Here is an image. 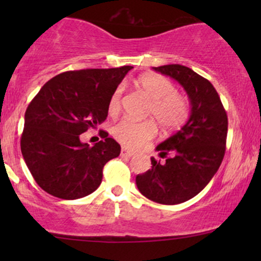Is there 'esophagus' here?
I'll use <instances>...</instances> for the list:
<instances>
[{"label": "esophagus", "instance_id": "1", "mask_svg": "<svg viewBox=\"0 0 261 261\" xmlns=\"http://www.w3.org/2000/svg\"><path fill=\"white\" fill-rule=\"evenodd\" d=\"M135 154V151H133V150H130V149H127V147H122V149H121V155H122V156H133V155Z\"/></svg>", "mask_w": 261, "mask_h": 261}]
</instances>
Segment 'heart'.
Wrapping results in <instances>:
<instances>
[{
  "label": "heart",
  "mask_w": 261,
  "mask_h": 261,
  "mask_svg": "<svg viewBox=\"0 0 261 261\" xmlns=\"http://www.w3.org/2000/svg\"><path fill=\"white\" fill-rule=\"evenodd\" d=\"M135 86L143 92L150 103L147 116L156 121L160 128L172 131L179 128L189 116L188 99L175 91L174 84L168 78L155 73L143 74L135 81ZM122 92L117 88L109 102V114L116 116L121 110ZM115 139L128 147H141L156 135V125L152 121L135 122L123 118L112 128Z\"/></svg>",
  "instance_id": "obj_1"
}]
</instances>
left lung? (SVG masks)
<instances>
[{
  "label": "left lung",
  "instance_id": "left-lung-1",
  "mask_svg": "<svg viewBox=\"0 0 261 261\" xmlns=\"http://www.w3.org/2000/svg\"><path fill=\"white\" fill-rule=\"evenodd\" d=\"M154 70L186 89L191 115L178 133L156 146L165 162L151 158V169L136 175L140 193L162 204H178L199 193L220 168L226 150L227 115L211 82L188 67L168 64Z\"/></svg>",
  "mask_w": 261,
  "mask_h": 261
}]
</instances>
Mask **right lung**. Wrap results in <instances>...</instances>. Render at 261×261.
<instances>
[{
    "label": "right lung",
    "mask_w": 261,
    "mask_h": 261,
    "mask_svg": "<svg viewBox=\"0 0 261 261\" xmlns=\"http://www.w3.org/2000/svg\"><path fill=\"white\" fill-rule=\"evenodd\" d=\"M133 67L69 70L46 82L25 112L21 152L41 189L62 199L96 191L121 146L106 131L93 146L81 134L103 122L112 93Z\"/></svg>",
    "instance_id": "right-lung-1"
}]
</instances>
